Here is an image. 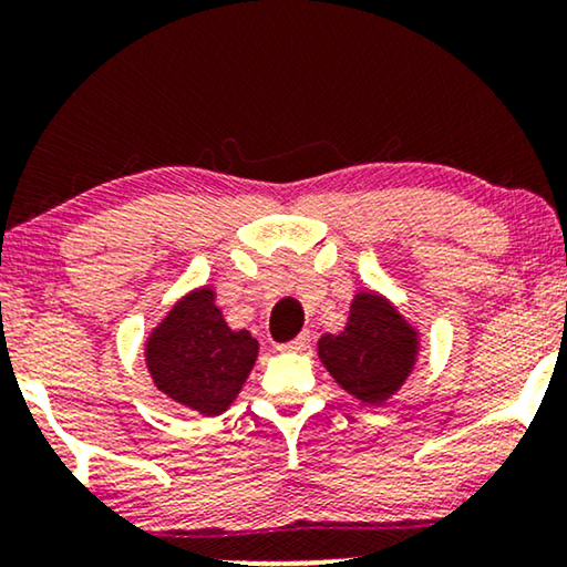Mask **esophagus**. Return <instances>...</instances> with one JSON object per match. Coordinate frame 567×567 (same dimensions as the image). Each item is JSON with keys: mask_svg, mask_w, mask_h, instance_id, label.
I'll return each mask as SVG.
<instances>
[{"mask_svg": "<svg viewBox=\"0 0 567 567\" xmlns=\"http://www.w3.org/2000/svg\"><path fill=\"white\" fill-rule=\"evenodd\" d=\"M309 343H312V332H301V336L293 338L291 343H284L281 351L284 353H301V351H307Z\"/></svg>", "mask_w": 567, "mask_h": 567, "instance_id": "1", "label": "esophagus"}]
</instances>
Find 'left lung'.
Wrapping results in <instances>:
<instances>
[{"label": "left lung", "instance_id": "obj_1", "mask_svg": "<svg viewBox=\"0 0 567 567\" xmlns=\"http://www.w3.org/2000/svg\"><path fill=\"white\" fill-rule=\"evenodd\" d=\"M421 353V332L384 293L355 291L346 328L317 340L330 377L363 405L379 408L408 382Z\"/></svg>", "mask_w": 567, "mask_h": 567}]
</instances>
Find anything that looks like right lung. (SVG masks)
<instances>
[{
    "label": "right lung",
    "instance_id": "obj_1",
    "mask_svg": "<svg viewBox=\"0 0 567 567\" xmlns=\"http://www.w3.org/2000/svg\"><path fill=\"white\" fill-rule=\"evenodd\" d=\"M144 361L162 394L214 417L243 392L258 361V340L247 330H231L216 305L214 286H198L152 328Z\"/></svg>",
    "mask_w": 567,
    "mask_h": 567
}]
</instances>
